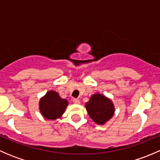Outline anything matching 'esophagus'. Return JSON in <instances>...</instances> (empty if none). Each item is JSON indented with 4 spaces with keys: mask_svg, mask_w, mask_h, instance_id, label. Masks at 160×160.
Instances as JSON below:
<instances>
[{
    "mask_svg": "<svg viewBox=\"0 0 160 160\" xmlns=\"http://www.w3.org/2000/svg\"><path fill=\"white\" fill-rule=\"evenodd\" d=\"M72 101H73L74 104H80V100L77 99V98H74V99L72 100Z\"/></svg>",
    "mask_w": 160,
    "mask_h": 160,
    "instance_id": "1",
    "label": "esophagus"
}]
</instances>
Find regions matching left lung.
<instances>
[{"mask_svg":"<svg viewBox=\"0 0 160 160\" xmlns=\"http://www.w3.org/2000/svg\"><path fill=\"white\" fill-rule=\"evenodd\" d=\"M85 107L90 118L99 125H104L108 122L115 111L112 101L100 93L91 95Z\"/></svg>","mask_w":160,"mask_h":160,"instance_id":"8db88e82","label":"left lung"}]
</instances>
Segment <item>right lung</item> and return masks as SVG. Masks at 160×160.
<instances>
[{
	"instance_id": "right-lung-1",
	"label": "right lung",
	"mask_w": 160,
	"mask_h": 160,
	"mask_svg": "<svg viewBox=\"0 0 160 160\" xmlns=\"http://www.w3.org/2000/svg\"><path fill=\"white\" fill-rule=\"evenodd\" d=\"M69 102L59 96L55 90H49L40 98L39 111L42 115L49 120H56L62 117Z\"/></svg>"
}]
</instances>
